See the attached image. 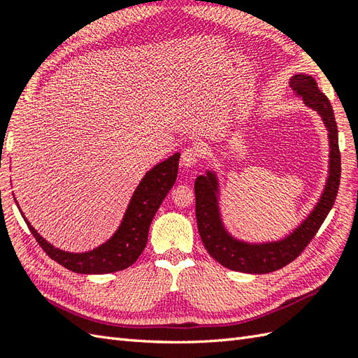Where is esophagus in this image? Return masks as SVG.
<instances>
[{
    "label": "esophagus",
    "mask_w": 358,
    "mask_h": 358,
    "mask_svg": "<svg viewBox=\"0 0 358 358\" xmlns=\"http://www.w3.org/2000/svg\"><path fill=\"white\" fill-rule=\"evenodd\" d=\"M200 158H201V154H200L199 146H187L183 149V152H181V163L187 167L199 164Z\"/></svg>",
    "instance_id": "obj_1"
}]
</instances>
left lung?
<instances>
[{"instance_id":"left-lung-1","label":"left lung","mask_w":358,"mask_h":358,"mask_svg":"<svg viewBox=\"0 0 358 358\" xmlns=\"http://www.w3.org/2000/svg\"><path fill=\"white\" fill-rule=\"evenodd\" d=\"M291 86L303 98L306 106L320 113L324 124L328 126L331 143V171L328 185H326L322 200L318 201L313 214L286 240L269 243V245H248V243L234 240L226 234L222 222H220L217 208V180L212 173H208V177L200 175L194 185L195 217L200 237L209 255L227 269L246 273H269L285 268L313 241L337 199L341 157L338 149L337 121L334 117L332 106L328 96L318 90L315 81L308 75H295Z\"/></svg>"}]
</instances>
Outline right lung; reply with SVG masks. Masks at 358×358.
Wrapping results in <instances>:
<instances>
[{
	"instance_id": "add662e5",
	"label": "right lung",
	"mask_w": 358,
	"mask_h": 358,
	"mask_svg": "<svg viewBox=\"0 0 358 358\" xmlns=\"http://www.w3.org/2000/svg\"><path fill=\"white\" fill-rule=\"evenodd\" d=\"M178 158L180 154H175L146 173L140 186L136 187L120 229L106 245L95 250H90L86 254H69L55 249L43 240L40 234L24 218L29 229L38 241V245L53 262L59 263L72 272L110 273L123 271L138 260V257L146 248L152 218L157 214L159 204L163 203L164 196L177 180Z\"/></svg>"
}]
</instances>
